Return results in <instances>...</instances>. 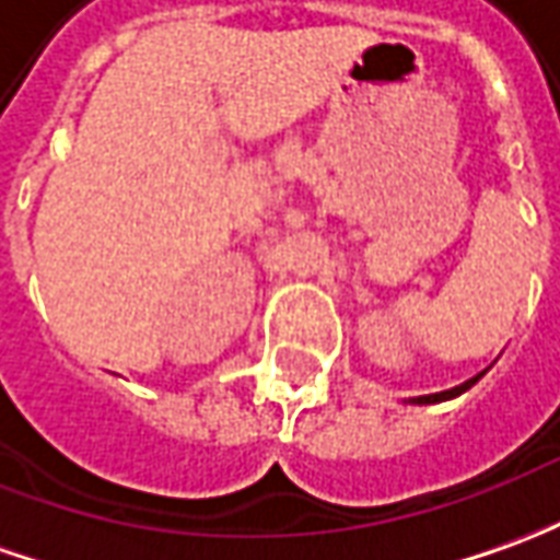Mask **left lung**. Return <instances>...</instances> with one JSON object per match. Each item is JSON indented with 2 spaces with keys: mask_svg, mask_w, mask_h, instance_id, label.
Returning a JSON list of instances; mask_svg holds the SVG:
<instances>
[{
  "mask_svg": "<svg viewBox=\"0 0 560 560\" xmlns=\"http://www.w3.org/2000/svg\"><path fill=\"white\" fill-rule=\"evenodd\" d=\"M481 376V374H478ZM478 376H471L469 383H463V386H456V389H447V392H435V395H420V398H410V405H435V401H444V398H454L459 392H466L471 383H478Z\"/></svg>",
  "mask_w": 560,
  "mask_h": 560,
  "instance_id": "1",
  "label": "left lung"
}]
</instances>
